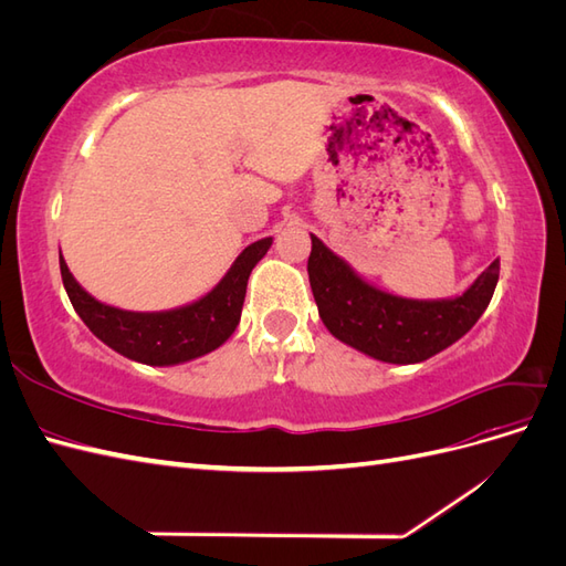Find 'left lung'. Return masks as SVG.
<instances>
[{"label":"left lung","mask_w":566,"mask_h":566,"mask_svg":"<svg viewBox=\"0 0 566 566\" xmlns=\"http://www.w3.org/2000/svg\"><path fill=\"white\" fill-rule=\"evenodd\" d=\"M310 283L325 328L339 342L375 361L422 364L451 347L486 312L499 283L493 262L465 293L441 300H413L368 283L312 235Z\"/></svg>","instance_id":"left-lung-1"}]
</instances>
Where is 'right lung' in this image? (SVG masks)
Instances as JSON below:
<instances>
[{"mask_svg":"<svg viewBox=\"0 0 566 566\" xmlns=\"http://www.w3.org/2000/svg\"><path fill=\"white\" fill-rule=\"evenodd\" d=\"M273 238H262L235 256L208 295L165 312H127L98 302L84 290L59 254L63 287L84 325L117 354L146 366H179L214 352L241 323L248 279L269 252Z\"/></svg>","mask_w":566,"mask_h":566,"instance_id":"right-lung-1","label":"right lung"}]
</instances>
